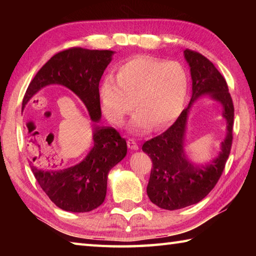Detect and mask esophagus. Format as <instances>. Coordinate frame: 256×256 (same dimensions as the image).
I'll list each match as a JSON object with an SVG mask.
<instances>
[{
    "instance_id": "esophagus-1",
    "label": "esophagus",
    "mask_w": 256,
    "mask_h": 256,
    "mask_svg": "<svg viewBox=\"0 0 256 256\" xmlns=\"http://www.w3.org/2000/svg\"><path fill=\"white\" fill-rule=\"evenodd\" d=\"M128 149H131V150H138V146L136 141L134 140V138H128Z\"/></svg>"
}]
</instances>
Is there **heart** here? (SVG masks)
Segmentation results:
<instances>
[{
	"instance_id": "heart-1",
	"label": "heart",
	"mask_w": 256,
	"mask_h": 256,
	"mask_svg": "<svg viewBox=\"0 0 256 256\" xmlns=\"http://www.w3.org/2000/svg\"><path fill=\"white\" fill-rule=\"evenodd\" d=\"M188 94V76L178 62L136 56L120 64L114 76L102 80L99 89L106 118L116 126L138 108L131 130L144 133L151 126L166 128L183 112ZM136 102L134 103V102Z\"/></svg>"
}]
</instances>
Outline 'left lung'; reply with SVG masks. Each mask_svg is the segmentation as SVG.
<instances>
[{
	"label": "left lung",
	"mask_w": 256,
	"mask_h": 256,
	"mask_svg": "<svg viewBox=\"0 0 256 256\" xmlns=\"http://www.w3.org/2000/svg\"><path fill=\"white\" fill-rule=\"evenodd\" d=\"M192 78V97L188 106L162 134L144 142L142 150L152 160L146 194L154 204L164 210H178L203 200L222 176L232 142L234 105L224 76L209 60L198 52L185 50ZM208 94L222 104L226 120V136L218 156L204 165L190 162L184 151L188 114L192 104Z\"/></svg>",
	"instance_id": "1"
}]
</instances>
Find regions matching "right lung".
<instances>
[{"instance_id":"add662e5","label":"right lung","mask_w":256,"mask_h":256,"mask_svg":"<svg viewBox=\"0 0 256 256\" xmlns=\"http://www.w3.org/2000/svg\"><path fill=\"white\" fill-rule=\"evenodd\" d=\"M114 53L81 47L60 52L37 72L24 94L22 110L45 86H66L84 102L94 123V146L81 162L64 168L52 162L44 166L29 162L38 184L62 210L89 212L102 204L108 172L128 152L126 141L115 128L97 124L102 118L99 82Z\"/></svg>"}]
</instances>
